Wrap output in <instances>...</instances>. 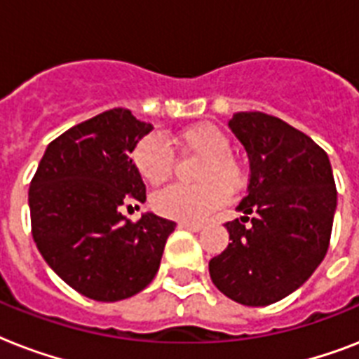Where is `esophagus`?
<instances>
[{
  "mask_svg": "<svg viewBox=\"0 0 359 359\" xmlns=\"http://www.w3.org/2000/svg\"><path fill=\"white\" fill-rule=\"evenodd\" d=\"M179 227H180V229L191 231V233H199V231L203 229L201 224H191V222H180Z\"/></svg>",
  "mask_w": 359,
  "mask_h": 359,
  "instance_id": "1",
  "label": "esophagus"
}]
</instances>
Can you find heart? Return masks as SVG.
Here are the masks:
<instances>
[{"label":"heart","instance_id":"b5f03b06","mask_svg":"<svg viewBox=\"0 0 359 359\" xmlns=\"http://www.w3.org/2000/svg\"><path fill=\"white\" fill-rule=\"evenodd\" d=\"M177 143L205 156L196 186L173 184L152 196V208L160 216L179 222H201L227 201V191L244 184V168L231 154V140L212 123H197L177 134ZM132 160L141 179L152 186L165 182L173 173V152L163 137L145 135L137 141Z\"/></svg>","mask_w":359,"mask_h":359}]
</instances>
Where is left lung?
I'll return each mask as SVG.
<instances>
[{
  "instance_id": "left-lung-1",
  "label": "left lung",
  "mask_w": 359,
  "mask_h": 359,
  "mask_svg": "<svg viewBox=\"0 0 359 359\" xmlns=\"http://www.w3.org/2000/svg\"><path fill=\"white\" fill-rule=\"evenodd\" d=\"M229 128L250 160L240 219L225 224L229 245L208 262L212 283L242 306L261 307L300 289L328 251L337 208L328 154L294 126L240 111Z\"/></svg>"
}]
</instances>
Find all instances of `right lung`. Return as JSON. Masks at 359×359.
Returning a JSON list of instances; mask_svg holds the SVG:
<instances>
[{
    "label": "right lung",
    "instance_id": "obj_1",
    "mask_svg": "<svg viewBox=\"0 0 359 359\" xmlns=\"http://www.w3.org/2000/svg\"><path fill=\"white\" fill-rule=\"evenodd\" d=\"M151 130L130 109H108L53 140L31 180V231L42 259L91 300L145 289L177 225L152 212L132 224L121 212L147 199L130 154Z\"/></svg>",
    "mask_w": 359,
    "mask_h": 359
}]
</instances>
